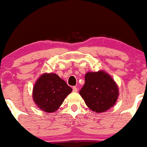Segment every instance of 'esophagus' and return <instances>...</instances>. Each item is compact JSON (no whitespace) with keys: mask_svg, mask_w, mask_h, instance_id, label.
<instances>
[{"mask_svg":"<svg viewBox=\"0 0 147 147\" xmlns=\"http://www.w3.org/2000/svg\"><path fill=\"white\" fill-rule=\"evenodd\" d=\"M72 90H73V92H77V90H78V89H77V87L74 86L73 88H72Z\"/></svg>","mask_w":147,"mask_h":147,"instance_id":"34e87169","label":"esophagus"}]
</instances>
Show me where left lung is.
<instances>
[{"label":"left lung","mask_w":147,"mask_h":147,"mask_svg":"<svg viewBox=\"0 0 147 147\" xmlns=\"http://www.w3.org/2000/svg\"><path fill=\"white\" fill-rule=\"evenodd\" d=\"M79 94L88 107L99 113L105 112L115 104L119 88L112 77L104 70L88 72Z\"/></svg>","instance_id":"obj_1"}]
</instances>
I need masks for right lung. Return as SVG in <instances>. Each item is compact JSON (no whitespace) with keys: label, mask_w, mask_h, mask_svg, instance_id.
<instances>
[{"label":"right lung","mask_w":147,"mask_h":147,"mask_svg":"<svg viewBox=\"0 0 147 147\" xmlns=\"http://www.w3.org/2000/svg\"><path fill=\"white\" fill-rule=\"evenodd\" d=\"M72 89L55 73H43L35 82L32 98L41 110L54 113L63 104Z\"/></svg>","instance_id":"right-lung-1"}]
</instances>
